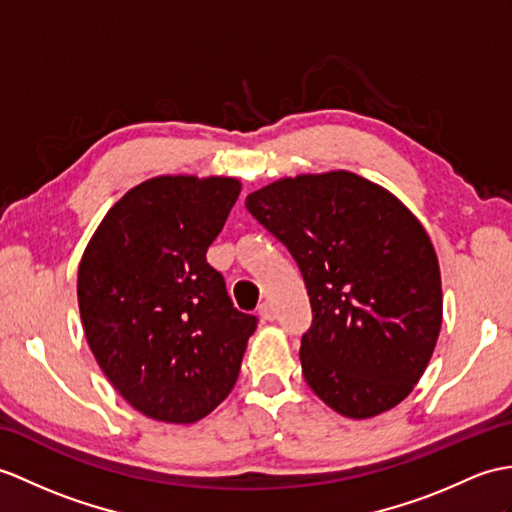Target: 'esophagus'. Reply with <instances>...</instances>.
Listing matches in <instances>:
<instances>
[{"label": "esophagus", "mask_w": 512, "mask_h": 512, "mask_svg": "<svg viewBox=\"0 0 512 512\" xmlns=\"http://www.w3.org/2000/svg\"><path fill=\"white\" fill-rule=\"evenodd\" d=\"M257 314L264 318V320H275V316H277V312H275V307H272V303L270 301H264L261 303L259 307H257Z\"/></svg>", "instance_id": "esophagus-1"}]
</instances>
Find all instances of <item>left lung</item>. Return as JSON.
Instances as JSON below:
<instances>
[{"label":"left lung","mask_w":512,"mask_h":512,"mask_svg":"<svg viewBox=\"0 0 512 512\" xmlns=\"http://www.w3.org/2000/svg\"><path fill=\"white\" fill-rule=\"evenodd\" d=\"M246 209L303 275L307 386L349 419L395 408L443 323L441 270L421 222L384 187L342 170L281 178L248 194Z\"/></svg>","instance_id":"1"}]
</instances>
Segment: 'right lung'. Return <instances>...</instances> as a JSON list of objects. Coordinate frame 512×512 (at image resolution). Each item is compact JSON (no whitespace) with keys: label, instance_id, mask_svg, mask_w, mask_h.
<instances>
[{"label":"right lung","instance_id":"add662e5","mask_svg":"<svg viewBox=\"0 0 512 512\" xmlns=\"http://www.w3.org/2000/svg\"><path fill=\"white\" fill-rule=\"evenodd\" d=\"M240 181L157 176L106 213L78 268L89 347L115 390L141 414L194 423L240 375L257 316L240 312L207 248Z\"/></svg>","mask_w":512,"mask_h":512}]
</instances>
